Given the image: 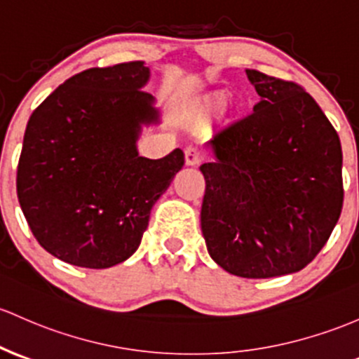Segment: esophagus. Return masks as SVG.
Returning <instances> with one entry per match:
<instances>
[{"label": "esophagus", "mask_w": 359, "mask_h": 359, "mask_svg": "<svg viewBox=\"0 0 359 359\" xmlns=\"http://www.w3.org/2000/svg\"><path fill=\"white\" fill-rule=\"evenodd\" d=\"M184 155H186V163L187 165H199L201 161H203V153H201L199 149L194 148V147L186 148Z\"/></svg>", "instance_id": "obj_1"}]
</instances>
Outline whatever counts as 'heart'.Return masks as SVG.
Masks as SVG:
<instances>
[{
	"mask_svg": "<svg viewBox=\"0 0 359 359\" xmlns=\"http://www.w3.org/2000/svg\"><path fill=\"white\" fill-rule=\"evenodd\" d=\"M230 104V95L224 92L211 93V95L204 97L201 102V110L204 114H210V116H216V114H222L224 109Z\"/></svg>",
	"mask_w": 359,
	"mask_h": 359,
	"instance_id": "heart-1",
	"label": "heart"
}]
</instances>
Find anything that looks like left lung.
<instances>
[{"mask_svg": "<svg viewBox=\"0 0 359 359\" xmlns=\"http://www.w3.org/2000/svg\"><path fill=\"white\" fill-rule=\"evenodd\" d=\"M254 112L215 133L201 165V230L211 259L249 279L303 269L341 216L342 149L303 86L247 69Z\"/></svg>", "mask_w": 359, "mask_h": 359, "instance_id": "left-lung-1", "label": "left lung"}]
</instances>
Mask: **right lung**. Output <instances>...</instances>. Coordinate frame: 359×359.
<instances>
[{
	"label": "right lung",
	"mask_w": 359,
	"mask_h": 359,
	"mask_svg": "<svg viewBox=\"0 0 359 359\" xmlns=\"http://www.w3.org/2000/svg\"><path fill=\"white\" fill-rule=\"evenodd\" d=\"M143 61L90 68L59 85L27 124L18 203L41 247L78 267L105 269L135 254L149 211L182 168L175 148L137 155L141 126L158 122Z\"/></svg>",
	"instance_id": "right-lung-1"
}]
</instances>
